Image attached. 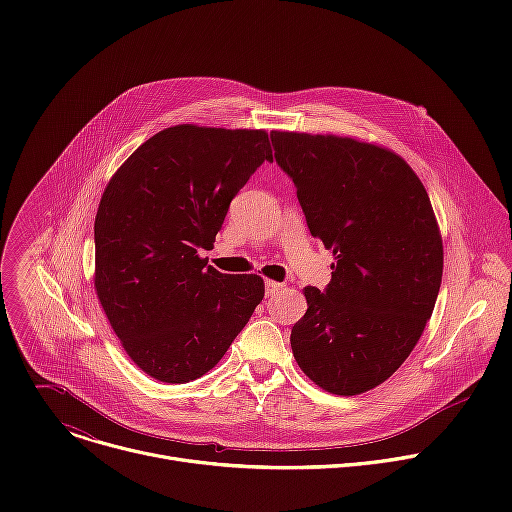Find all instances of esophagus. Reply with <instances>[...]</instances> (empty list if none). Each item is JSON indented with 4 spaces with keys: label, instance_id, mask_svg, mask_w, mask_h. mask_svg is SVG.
Wrapping results in <instances>:
<instances>
[{
    "label": "esophagus",
    "instance_id": "esophagus-1",
    "mask_svg": "<svg viewBox=\"0 0 512 512\" xmlns=\"http://www.w3.org/2000/svg\"><path fill=\"white\" fill-rule=\"evenodd\" d=\"M279 289H283V283L271 281V279L265 281V296H267V298H273Z\"/></svg>",
    "mask_w": 512,
    "mask_h": 512
}]
</instances>
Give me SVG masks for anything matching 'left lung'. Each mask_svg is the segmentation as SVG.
Here are the masks:
<instances>
[{
    "label": "left lung",
    "instance_id": "8db88e82",
    "mask_svg": "<svg viewBox=\"0 0 512 512\" xmlns=\"http://www.w3.org/2000/svg\"><path fill=\"white\" fill-rule=\"evenodd\" d=\"M308 229L334 253L291 328L300 369L334 395L387 381L415 348L442 285L444 247L429 196L397 154L352 137L271 131Z\"/></svg>",
    "mask_w": 512,
    "mask_h": 512
}]
</instances>
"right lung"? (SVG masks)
<instances>
[{
  "label": "right lung",
  "instance_id": "right-lung-1",
  "mask_svg": "<svg viewBox=\"0 0 512 512\" xmlns=\"http://www.w3.org/2000/svg\"><path fill=\"white\" fill-rule=\"evenodd\" d=\"M265 131L168 127L127 158L95 218V289L137 367L190 383L225 356L263 300L259 275L206 265L231 200L263 162Z\"/></svg>",
  "mask_w": 512,
  "mask_h": 512
}]
</instances>
